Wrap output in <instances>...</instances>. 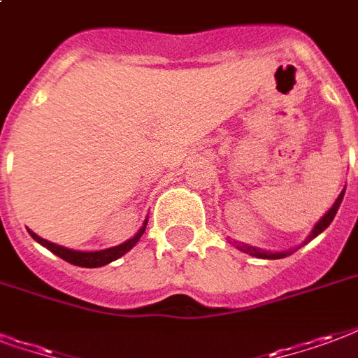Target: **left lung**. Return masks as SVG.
I'll return each instance as SVG.
<instances>
[{
    "mask_svg": "<svg viewBox=\"0 0 358 358\" xmlns=\"http://www.w3.org/2000/svg\"><path fill=\"white\" fill-rule=\"evenodd\" d=\"M343 194H345V189L342 190V194L338 196V200L334 201V206L324 213V217H322L319 222H317L315 227H313V230H311L310 234V238H308V241L313 240L315 236H319V234L322 232V230H327V228L330 227V222L334 220L336 213H338V209H340V203H342L343 200ZM236 243V247L240 249V251L247 252V255H251V257H257V259H283V257H287V255H291L292 251H281V252H271V251H262V249H257V247H252V245H245V243H238V241H234Z\"/></svg>",
    "mask_w": 358,
    "mask_h": 358,
    "instance_id": "obj_1",
    "label": "left lung"
}]
</instances>
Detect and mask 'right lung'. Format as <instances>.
<instances>
[{
  "instance_id": "obj_1",
  "label": "right lung",
  "mask_w": 358,
  "mask_h": 358,
  "mask_svg": "<svg viewBox=\"0 0 358 358\" xmlns=\"http://www.w3.org/2000/svg\"><path fill=\"white\" fill-rule=\"evenodd\" d=\"M145 227H147V219H145L143 227L139 228V232L136 234L134 238H130L128 241H124V243H120V245L117 247H109V249H103V251H88V252L73 251V249H67V247L56 245V243H52V241L43 240L41 236H37V234L31 232V230H28V232L29 236L37 241V243H41L43 247H47L48 251H52L56 257H60V259H64L66 262H69V264L80 266V268H99V266H106L109 264V262H113V260L120 259L124 252L130 251L131 247L138 243L139 238L143 236Z\"/></svg>"
}]
</instances>
